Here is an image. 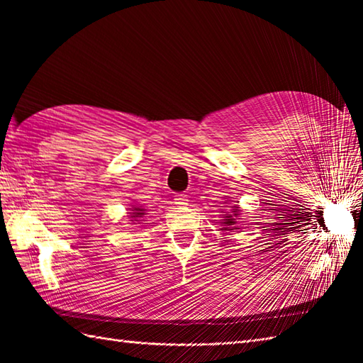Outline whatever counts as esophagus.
Here are the masks:
<instances>
[{
    "label": "esophagus",
    "mask_w": 363,
    "mask_h": 363,
    "mask_svg": "<svg viewBox=\"0 0 363 363\" xmlns=\"http://www.w3.org/2000/svg\"><path fill=\"white\" fill-rule=\"evenodd\" d=\"M187 201H189V199H187L186 195H181V194H179V195L174 196V203L179 204V206H186Z\"/></svg>",
    "instance_id": "esophagus-1"
}]
</instances>
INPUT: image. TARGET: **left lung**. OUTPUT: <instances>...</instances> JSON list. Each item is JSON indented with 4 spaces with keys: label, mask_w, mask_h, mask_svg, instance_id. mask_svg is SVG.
Instances as JSON below:
<instances>
[{
    "label": "left lung",
    "mask_w": 363,
    "mask_h": 363,
    "mask_svg": "<svg viewBox=\"0 0 363 363\" xmlns=\"http://www.w3.org/2000/svg\"><path fill=\"white\" fill-rule=\"evenodd\" d=\"M233 212H234V215H238V209H237V207H235V209H233ZM225 225L226 226H230V225H235V223L237 221H234L235 218H233V215H229V217H225Z\"/></svg>",
    "instance_id": "obj_1"
}]
</instances>
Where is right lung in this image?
I'll return each mask as SVG.
<instances>
[{"instance_id":"add662e5","label":"right lung","mask_w":363,"mask_h":363,"mask_svg":"<svg viewBox=\"0 0 363 363\" xmlns=\"http://www.w3.org/2000/svg\"><path fill=\"white\" fill-rule=\"evenodd\" d=\"M134 211H137V212H133L134 217H142V215H145V213H143V209H138V207H135Z\"/></svg>"}]
</instances>
